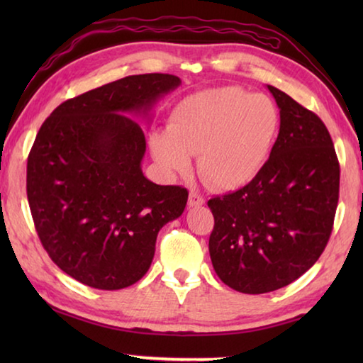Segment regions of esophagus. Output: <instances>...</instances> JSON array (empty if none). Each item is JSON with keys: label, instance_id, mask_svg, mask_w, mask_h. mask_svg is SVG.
<instances>
[{"label": "esophagus", "instance_id": "34e87169", "mask_svg": "<svg viewBox=\"0 0 363 363\" xmlns=\"http://www.w3.org/2000/svg\"><path fill=\"white\" fill-rule=\"evenodd\" d=\"M205 203V200H203V196L201 195H199L196 192H190L189 194V206H201Z\"/></svg>", "mask_w": 363, "mask_h": 363}]
</instances>
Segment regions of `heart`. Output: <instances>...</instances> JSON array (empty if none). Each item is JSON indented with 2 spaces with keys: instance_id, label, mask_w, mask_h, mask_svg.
Instances as JSON below:
<instances>
[{
  "instance_id": "b5f03b06",
  "label": "heart",
  "mask_w": 363,
  "mask_h": 363,
  "mask_svg": "<svg viewBox=\"0 0 363 363\" xmlns=\"http://www.w3.org/2000/svg\"><path fill=\"white\" fill-rule=\"evenodd\" d=\"M280 130V112L264 94L238 86L199 91L171 110L167 133L150 136L152 157L164 173H186L190 155L205 184L233 190L259 173Z\"/></svg>"
}]
</instances>
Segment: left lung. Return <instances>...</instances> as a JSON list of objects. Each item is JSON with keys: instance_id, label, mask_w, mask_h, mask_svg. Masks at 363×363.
Masks as SVG:
<instances>
[{"instance_id": "8db88e82", "label": "left lung", "mask_w": 363, "mask_h": 363, "mask_svg": "<svg viewBox=\"0 0 363 363\" xmlns=\"http://www.w3.org/2000/svg\"><path fill=\"white\" fill-rule=\"evenodd\" d=\"M280 131L255 179L214 196L210 256L232 290L261 294L299 279L327 247L340 196V163L323 121L267 84Z\"/></svg>"}]
</instances>
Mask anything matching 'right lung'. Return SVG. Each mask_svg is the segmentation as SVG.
<instances>
[{
  "mask_svg": "<svg viewBox=\"0 0 363 363\" xmlns=\"http://www.w3.org/2000/svg\"><path fill=\"white\" fill-rule=\"evenodd\" d=\"M181 79L145 73L65 101L43 123L27 162L33 223L51 259L83 285L121 290L149 270L160 229L184 213L187 189L140 168V123Z\"/></svg>",
  "mask_w": 363,
  "mask_h": 363,
  "instance_id": "right-lung-1",
  "label": "right lung"
}]
</instances>
